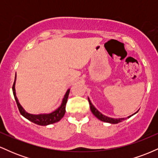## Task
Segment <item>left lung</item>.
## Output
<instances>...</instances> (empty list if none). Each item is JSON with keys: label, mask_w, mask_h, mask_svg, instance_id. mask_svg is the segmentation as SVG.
Segmentation results:
<instances>
[{"label": "left lung", "mask_w": 158, "mask_h": 158, "mask_svg": "<svg viewBox=\"0 0 158 158\" xmlns=\"http://www.w3.org/2000/svg\"><path fill=\"white\" fill-rule=\"evenodd\" d=\"M88 102H89L90 108V110H91V112L94 114V115L97 118L100 119L101 121H103V122H106V123H111V124H117V123L122 122L123 120H124L125 119H113V118H110V117H106V116H104L103 114H101L100 112L98 111V110H97V108H96L95 107L93 106V104H92L91 102L90 101L89 98H88ZM137 112H136V113H137ZM132 115H133V114H132ZM132 115L129 116V117H128V118H129L130 117H131Z\"/></svg>", "instance_id": "obj_1"}]
</instances>
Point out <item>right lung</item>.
I'll return each instance as SVG.
<instances>
[{"label": "right lung", "instance_id": "1", "mask_svg": "<svg viewBox=\"0 0 158 158\" xmlns=\"http://www.w3.org/2000/svg\"><path fill=\"white\" fill-rule=\"evenodd\" d=\"M15 79H16V76L15 78V81H14L13 85H12V91H13L14 97H15L16 103H17L18 108L20 113L22 116L29 119L31 122L35 123V124L39 125V126H48V125L52 124V123H55L59 122L60 119L64 117L65 114V108H66V103L68 101V98L69 93H70V90H68V91L65 94L64 99H63L62 103H61V106L59 107L58 109H56L55 111L52 112V113L48 114H39V115H33V114H30L27 113L23 109L22 107L21 106V105L19 104V100H18L17 97L15 95Z\"/></svg>", "mask_w": 158, "mask_h": 158}]
</instances>
